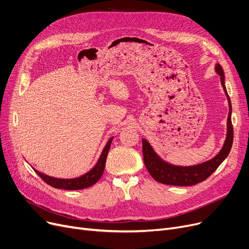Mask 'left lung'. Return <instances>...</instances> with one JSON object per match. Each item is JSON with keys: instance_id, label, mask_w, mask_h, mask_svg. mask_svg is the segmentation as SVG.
<instances>
[{"instance_id": "1", "label": "left lung", "mask_w": 249, "mask_h": 249, "mask_svg": "<svg viewBox=\"0 0 249 249\" xmlns=\"http://www.w3.org/2000/svg\"><path fill=\"white\" fill-rule=\"evenodd\" d=\"M216 72L221 77V83L223 89L226 93L229 102V114L227 121V138L220 153L213 159L204 162L202 164L195 165V166H175L167 162L163 161L157 154L154 152L153 148L148 142L143 139V156L146 168L154 179L163 184L177 185V186H188L195 185L198 182L206 180L208 177L214 172L219 165L226 159L233 144V125L231 122L232 106L229 95L224 82V71L222 67L217 64Z\"/></svg>"}]
</instances>
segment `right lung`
<instances>
[{
    "instance_id": "right-lung-1",
    "label": "right lung",
    "mask_w": 249,
    "mask_h": 249,
    "mask_svg": "<svg viewBox=\"0 0 249 249\" xmlns=\"http://www.w3.org/2000/svg\"><path fill=\"white\" fill-rule=\"evenodd\" d=\"M111 141L112 138L109 139L107 142V144L104 147L101 155L99 157L98 162L96 163L95 166H94L89 172L86 174L82 175L78 178H73V179H60V178H53V177L47 176L37 170H35V172L37 173V175L40 177V178L46 182L49 185L55 187V188H61V189H68V191H76V189H83L89 187L93 184H95L99 179L100 177L103 174L104 167H105V162L106 158H107V154L111 145Z\"/></svg>"
}]
</instances>
